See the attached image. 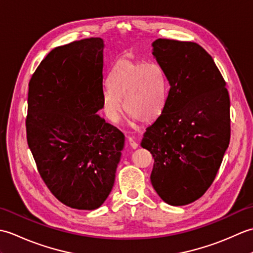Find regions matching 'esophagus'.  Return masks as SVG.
<instances>
[{
	"instance_id": "obj_1",
	"label": "esophagus",
	"mask_w": 253,
	"mask_h": 253,
	"mask_svg": "<svg viewBox=\"0 0 253 253\" xmlns=\"http://www.w3.org/2000/svg\"><path fill=\"white\" fill-rule=\"evenodd\" d=\"M128 142H129L130 147H131L132 149H137V148H138V143H137L135 140H133V138H131V137L128 138Z\"/></svg>"
}]
</instances>
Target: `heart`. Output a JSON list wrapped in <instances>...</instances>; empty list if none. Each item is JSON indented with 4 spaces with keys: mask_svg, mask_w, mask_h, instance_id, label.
Listing matches in <instances>:
<instances>
[{
    "mask_svg": "<svg viewBox=\"0 0 253 253\" xmlns=\"http://www.w3.org/2000/svg\"><path fill=\"white\" fill-rule=\"evenodd\" d=\"M109 89L102 96V110L113 123L121 120L124 107L141 123L153 122L162 113L168 83L158 64L121 58L109 76Z\"/></svg>",
    "mask_w": 253,
    "mask_h": 253,
    "instance_id": "obj_1",
    "label": "heart"
}]
</instances>
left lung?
Wrapping results in <instances>:
<instances>
[{"instance_id":"obj_1","label":"left lung","mask_w":253,"mask_h":253,"mask_svg":"<svg viewBox=\"0 0 253 253\" xmlns=\"http://www.w3.org/2000/svg\"><path fill=\"white\" fill-rule=\"evenodd\" d=\"M152 54L169 84L162 114L141 147L154 159L152 186L170 206L202 197L222 164L230 139V101L212 56L195 42L158 39Z\"/></svg>"}]
</instances>
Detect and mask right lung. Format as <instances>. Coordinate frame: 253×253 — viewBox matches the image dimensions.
Instances as JSON below:
<instances>
[{
	"instance_id": "obj_1",
	"label": "right lung",
	"mask_w": 253,
	"mask_h": 253,
	"mask_svg": "<svg viewBox=\"0 0 253 253\" xmlns=\"http://www.w3.org/2000/svg\"><path fill=\"white\" fill-rule=\"evenodd\" d=\"M101 38L57 46L29 82L27 142L44 184L57 200L95 210L109 197L124 135L96 115L103 96Z\"/></svg>"
}]
</instances>
